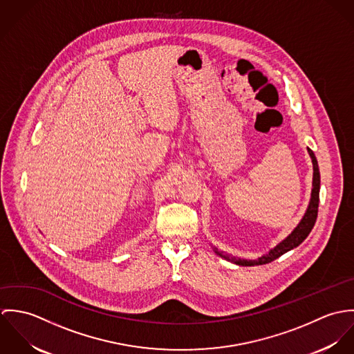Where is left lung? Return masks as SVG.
I'll use <instances>...</instances> for the list:
<instances>
[{
    "label": "left lung",
    "mask_w": 354,
    "mask_h": 354,
    "mask_svg": "<svg viewBox=\"0 0 354 354\" xmlns=\"http://www.w3.org/2000/svg\"><path fill=\"white\" fill-rule=\"evenodd\" d=\"M309 156L312 159V165H313V181H312V194H310V201L309 205L306 208V212L304 214L303 219L300 221V223L297 225V227L283 240L281 241L277 247H274L271 251L266 254H263L261 257L256 259V260H247V259H239L234 256H230L227 253L218 252V250H214L216 254H219L221 257L236 263L239 266H260V264H267L271 263L272 260L278 259L279 256H282L283 253L289 252L290 250L299 247L304 240L308 237V234L310 233V230L315 226L316 218H317V207H319V191H320V173H319V166H317V160L313 151L310 149H308Z\"/></svg>",
    "instance_id": "obj_1"
}]
</instances>
